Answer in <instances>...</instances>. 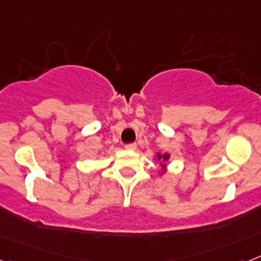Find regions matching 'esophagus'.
I'll return each mask as SVG.
<instances>
[{
  "label": "esophagus",
  "mask_w": 261,
  "mask_h": 261,
  "mask_svg": "<svg viewBox=\"0 0 261 261\" xmlns=\"http://www.w3.org/2000/svg\"><path fill=\"white\" fill-rule=\"evenodd\" d=\"M124 148H126L127 151H135V150H137V144H135V143L126 144V146H124Z\"/></svg>",
  "instance_id": "obj_1"
}]
</instances>
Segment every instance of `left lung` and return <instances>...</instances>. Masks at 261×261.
<instances>
[{
  "label": "left lung",
  "instance_id": "1",
  "mask_svg": "<svg viewBox=\"0 0 261 261\" xmlns=\"http://www.w3.org/2000/svg\"><path fill=\"white\" fill-rule=\"evenodd\" d=\"M155 156L158 158V162H159V166H161V175H164L166 172H167V162L170 161V158H171V155L168 154V152H163V154H161V152H158Z\"/></svg>",
  "mask_w": 261,
  "mask_h": 261
}]
</instances>
